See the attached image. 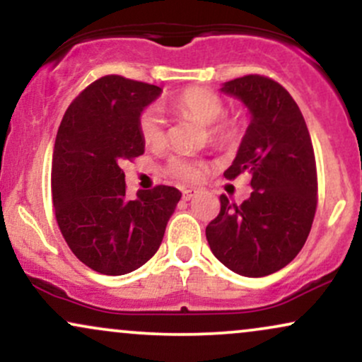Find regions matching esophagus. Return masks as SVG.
I'll use <instances>...</instances> for the list:
<instances>
[{
	"label": "esophagus",
	"instance_id": "1",
	"mask_svg": "<svg viewBox=\"0 0 362 362\" xmlns=\"http://www.w3.org/2000/svg\"><path fill=\"white\" fill-rule=\"evenodd\" d=\"M195 194H197V190L195 189H184L182 190V199H184V201H190Z\"/></svg>",
	"mask_w": 362,
	"mask_h": 362
}]
</instances>
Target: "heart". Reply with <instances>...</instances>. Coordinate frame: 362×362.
I'll use <instances>...</instances> for the list:
<instances>
[{
    "label": "heart",
    "mask_w": 362,
    "mask_h": 362,
    "mask_svg": "<svg viewBox=\"0 0 362 362\" xmlns=\"http://www.w3.org/2000/svg\"><path fill=\"white\" fill-rule=\"evenodd\" d=\"M172 109L209 126V134L216 143H233L240 129L235 120L226 119V102L216 91L207 88H189L172 100ZM138 131L148 148H161L167 143V126L160 109L148 107L139 114ZM168 173L182 182H197L204 175L206 163L189 155H175L168 160Z\"/></svg>",
    "instance_id": "1"
}]
</instances>
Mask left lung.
Masks as SVG:
<instances>
[{"label": "left lung", "mask_w": 362, "mask_h": 362, "mask_svg": "<svg viewBox=\"0 0 362 362\" xmlns=\"http://www.w3.org/2000/svg\"><path fill=\"white\" fill-rule=\"evenodd\" d=\"M221 91L248 107L252 120L228 180L250 173L252 194L242 204L221 195L207 224L214 257L247 277H264L289 264L308 238L318 202L317 161L305 119L284 86L262 74L224 83Z\"/></svg>", "instance_id": "left-lung-1"}]
</instances>
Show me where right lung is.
<instances>
[{"instance_id":"add662e5","label":"right lung","mask_w":362,"mask_h":362,"mask_svg":"<svg viewBox=\"0 0 362 362\" xmlns=\"http://www.w3.org/2000/svg\"><path fill=\"white\" fill-rule=\"evenodd\" d=\"M161 88L119 74L98 78L78 95L57 129L52 202L66 243L86 267L122 276L144 265L163 240L182 192L156 185L126 199L120 165L144 153L139 114Z\"/></svg>"}]
</instances>
